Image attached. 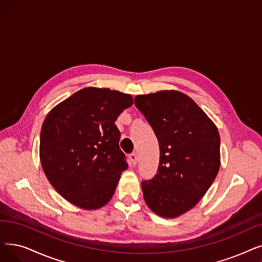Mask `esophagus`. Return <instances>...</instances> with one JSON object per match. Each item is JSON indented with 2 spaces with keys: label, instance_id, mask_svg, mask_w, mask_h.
<instances>
[{
  "label": "esophagus",
  "instance_id": "1",
  "mask_svg": "<svg viewBox=\"0 0 262 262\" xmlns=\"http://www.w3.org/2000/svg\"><path fill=\"white\" fill-rule=\"evenodd\" d=\"M128 159H129V164H130L132 166H135L136 164H137V155H136V153L129 154Z\"/></svg>",
  "mask_w": 262,
  "mask_h": 262
}]
</instances>
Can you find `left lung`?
Returning <instances> with one entry per match:
<instances>
[{"label": "left lung", "mask_w": 262, "mask_h": 262, "mask_svg": "<svg viewBox=\"0 0 262 262\" xmlns=\"http://www.w3.org/2000/svg\"><path fill=\"white\" fill-rule=\"evenodd\" d=\"M135 105L151 124L161 152L156 176L141 184L144 201L161 217L177 219L196 206L219 173V129L179 91L137 95Z\"/></svg>", "instance_id": "obj_1"}]
</instances>
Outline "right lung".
Masks as SVG:
<instances>
[{
  "label": "right lung",
  "instance_id": "obj_1",
  "mask_svg": "<svg viewBox=\"0 0 262 262\" xmlns=\"http://www.w3.org/2000/svg\"><path fill=\"white\" fill-rule=\"evenodd\" d=\"M134 103L130 94L89 86L54 106L40 130L39 158L52 187L74 206L103 208L128 165L115 122Z\"/></svg>",
  "mask_w": 262,
  "mask_h": 262
}]
</instances>
